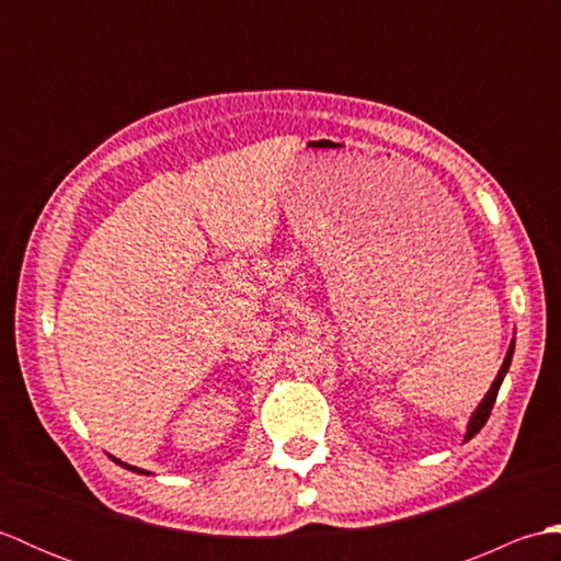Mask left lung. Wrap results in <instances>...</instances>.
<instances>
[{"instance_id": "1", "label": "left lung", "mask_w": 561, "mask_h": 561, "mask_svg": "<svg viewBox=\"0 0 561 561\" xmlns=\"http://www.w3.org/2000/svg\"><path fill=\"white\" fill-rule=\"evenodd\" d=\"M511 356H514V342H511V347H508L506 359H504L502 368H499V374H496V378H494V383H492L490 392H486L484 400L480 402V408L474 410L472 420H470V424H468V434H465V440H470V438H472L474 434H478L480 428L486 424V420H490L492 408H494L496 396H499V388H502V380H504V376H506V371H508V366H511Z\"/></svg>"}]
</instances>
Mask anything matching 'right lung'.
Listing matches in <instances>:
<instances>
[{
    "mask_svg": "<svg viewBox=\"0 0 561 561\" xmlns=\"http://www.w3.org/2000/svg\"><path fill=\"white\" fill-rule=\"evenodd\" d=\"M115 462H121V460H115ZM123 468H127V470H133V472H145V470H139V468H133V465H127V462H121Z\"/></svg>",
    "mask_w": 561,
    "mask_h": 561,
    "instance_id": "right-lung-1",
    "label": "right lung"
}]
</instances>
